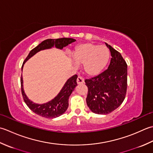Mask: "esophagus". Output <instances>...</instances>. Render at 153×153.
<instances>
[{
  "label": "esophagus",
  "instance_id": "esophagus-1",
  "mask_svg": "<svg viewBox=\"0 0 153 153\" xmlns=\"http://www.w3.org/2000/svg\"><path fill=\"white\" fill-rule=\"evenodd\" d=\"M76 82H77L78 85H80V84H83L84 82H85V80H84V79H83L82 77L79 76H78V78H77Z\"/></svg>",
  "mask_w": 153,
  "mask_h": 153
}]
</instances>
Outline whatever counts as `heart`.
Returning a JSON list of instances; mask_svg holds the SVG:
<instances>
[{"mask_svg": "<svg viewBox=\"0 0 153 153\" xmlns=\"http://www.w3.org/2000/svg\"><path fill=\"white\" fill-rule=\"evenodd\" d=\"M110 51L105 46L92 43H82L75 46L72 58L76 65H83L85 73L96 76L104 69L110 59Z\"/></svg>", "mask_w": 153, "mask_h": 153, "instance_id": "1", "label": "heart"}]
</instances>
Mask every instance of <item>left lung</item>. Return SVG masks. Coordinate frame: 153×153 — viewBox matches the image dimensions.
Segmentation results:
<instances>
[{
	"instance_id": "1",
	"label": "left lung",
	"mask_w": 153,
	"mask_h": 153,
	"mask_svg": "<svg viewBox=\"0 0 153 153\" xmlns=\"http://www.w3.org/2000/svg\"><path fill=\"white\" fill-rule=\"evenodd\" d=\"M111 61L108 69L85 80L88 87L86 103L97 114H108L122 104L127 86V65L120 52L108 43Z\"/></svg>"
}]
</instances>
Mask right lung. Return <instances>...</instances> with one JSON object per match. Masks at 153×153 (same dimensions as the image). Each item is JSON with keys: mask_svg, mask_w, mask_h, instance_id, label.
Segmentation results:
<instances>
[{"mask_svg": "<svg viewBox=\"0 0 153 153\" xmlns=\"http://www.w3.org/2000/svg\"><path fill=\"white\" fill-rule=\"evenodd\" d=\"M75 41L76 40L74 39L67 38V37L59 39H48L44 40L41 43H39L38 45L36 46L35 48H33L32 50L30 51V53L24 61L22 67V70L24 64L33 55H35L36 53L42 50H44V49H50L53 46L61 49L64 47H66L68 44ZM76 79V74H74L73 76L69 78L65 82L60 92L52 100L47 102L45 104H37L31 101L25 94L23 88L22 76H21L20 82L22 94L25 103L30 110L35 114L46 118L57 117L64 114L65 111L67 110L68 106V98H69L71 93L77 86Z\"/></svg>", "mask_w": 153, "mask_h": 153, "instance_id": "add662e5", "label": "right lung"}]
</instances>
